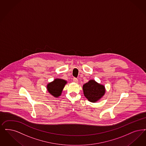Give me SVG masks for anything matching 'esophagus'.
Wrapping results in <instances>:
<instances>
[{"mask_svg": "<svg viewBox=\"0 0 146 146\" xmlns=\"http://www.w3.org/2000/svg\"><path fill=\"white\" fill-rule=\"evenodd\" d=\"M73 82H75V83H78V79H76V78H73Z\"/></svg>", "mask_w": 146, "mask_h": 146, "instance_id": "1", "label": "esophagus"}]
</instances>
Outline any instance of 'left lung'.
Returning a JSON list of instances; mask_svg holds the SVG:
<instances>
[{"instance_id":"left-lung-1","label":"left lung","mask_w":146,"mask_h":146,"mask_svg":"<svg viewBox=\"0 0 146 146\" xmlns=\"http://www.w3.org/2000/svg\"><path fill=\"white\" fill-rule=\"evenodd\" d=\"M82 90L85 97L92 103H96L101 99L106 91L105 86L94 80H90L84 84Z\"/></svg>"}]
</instances>
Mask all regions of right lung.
Wrapping results in <instances>:
<instances>
[{
    "label": "right lung",
    "mask_w": 146,
    "mask_h": 146,
    "mask_svg": "<svg viewBox=\"0 0 146 146\" xmlns=\"http://www.w3.org/2000/svg\"><path fill=\"white\" fill-rule=\"evenodd\" d=\"M67 82V81L62 79H55L52 82L47 84V91L52 96L58 98L61 95L62 90Z\"/></svg>",
    "instance_id": "obj_1"
}]
</instances>
